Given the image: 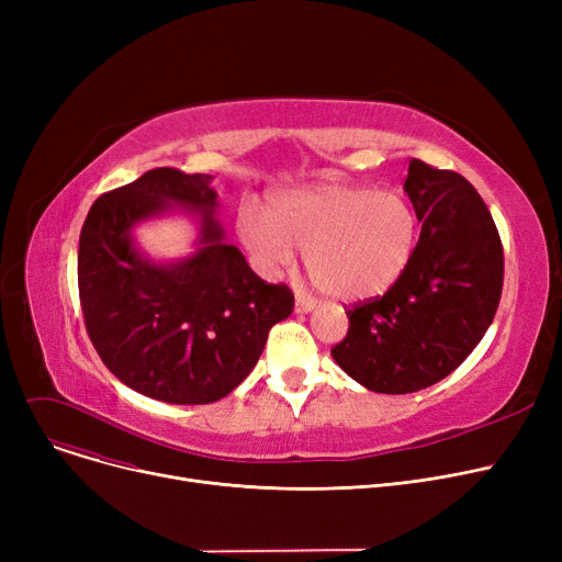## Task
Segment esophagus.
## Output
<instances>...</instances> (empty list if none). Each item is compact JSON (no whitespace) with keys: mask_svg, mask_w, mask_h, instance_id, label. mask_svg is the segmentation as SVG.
Masks as SVG:
<instances>
[{"mask_svg":"<svg viewBox=\"0 0 562 562\" xmlns=\"http://www.w3.org/2000/svg\"><path fill=\"white\" fill-rule=\"evenodd\" d=\"M316 307V303L312 299H305V296H296V305H293V310H296V314H307Z\"/></svg>","mask_w":562,"mask_h":562,"instance_id":"obj_1","label":"esophagus"}]
</instances>
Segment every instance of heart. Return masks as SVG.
<instances>
[{
  "label": "heart",
  "mask_w": 562,
  "mask_h": 562,
  "mask_svg": "<svg viewBox=\"0 0 562 562\" xmlns=\"http://www.w3.org/2000/svg\"><path fill=\"white\" fill-rule=\"evenodd\" d=\"M236 232L263 271L305 250V266L328 296L356 303L390 291L407 271L419 218L398 191L358 184H310L269 198L263 214L241 212Z\"/></svg>",
  "instance_id": "b5f03b06"
}]
</instances>
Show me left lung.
<instances>
[{
    "label": "left lung",
    "instance_id": "8db88e82",
    "mask_svg": "<svg viewBox=\"0 0 562 562\" xmlns=\"http://www.w3.org/2000/svg\"><path fill=\"white\" fill-rule=\"evenodd\" d=\"M403 189L422 221L415 257L385 296L346 312L348 333L330 350L378 394L419 392L456 371L487 333L504 286L496 225L462 175L412 159Z\"/></svg>",
    "mask_w": 562,
    "mask_h": 562
}]
</instances>
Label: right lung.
I'll use <instances>...</instances> for the list:
<instances>
[{"mask_svg": "<svg viewBox=\"0 0 562 562\" xmlns=\"http://www.w3.org/2000/svg\"><path fill=\"white\" fill-rule=\"evenodd\" d=\"M212 180L147 170L100 195L79 236V301L98 356L134 392L175 405L214 403L241 385L269 330L293 312V293L266 284L225 244ZM170 211L199 221L196 250L155 262L133 227Z\"/></svg>", "mask_w": 562, "mask_h": 562, "instance_id": "1", "label": "right lung"}]
</instances>
